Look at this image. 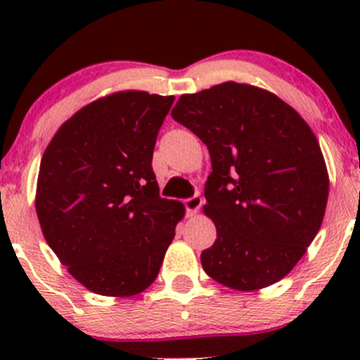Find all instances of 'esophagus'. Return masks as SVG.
Wrapping results in <instances>:
<instances>
[{
	"mask_svg": "<svg viewBox=\"0 0 360 360\" xmlns=\"http://www.w3.org/2000/svg\"><path fill=\"white\" fill-rule=\"evenodd\" d=\"M202 203H203V198L200 195H195V197L186 198V200H184V207H186L188 210V216H195V214L198 212V209L202 207Z\"/></svg>",
	"mask_w": 360,
	"mask_h": 360,
	"instance_id": "obj_1",
	"label": "esophagus"
}]
</instances>
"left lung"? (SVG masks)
Segmentation results:
<instances>
[{
	"mask_svg": "<svg viewBox=\"0 0 360 360\" xmlns=\"http://www.w3.org/2000/svg\"><path fill=\"white\" fill-rule=\"evenodd\" d=\"M172 118L209 150L203 212L217 238L202 252L209 277L235 291L284 278L324 219L329 174L308 123L281 97L224 82L184 94Z\"/></svg>",
	"mask_w": 360,
	"mask_h": 360,
	"instance_id": "obj_1",
	"label": "left lung"
}]
</instances>
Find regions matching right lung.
<instances>
[{"label":"right lung","mask_w":360,"mask_h":360,"mask_svg":"<svg viewBox=\"0 0 360 360\" xmlns=\"http://www.w3.org/2000/svg\"><path fill=\"white\" fill-rule=\"evenodd\" d=\"M174 96L122 90L66 120L43 153L36 214L69 274L101 296L157 278L184 205L160 198L151 160Z\"/></svg>","instance_id":"1"}]
</instances>
